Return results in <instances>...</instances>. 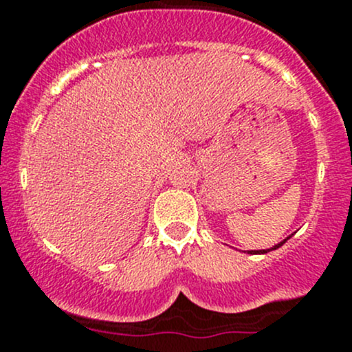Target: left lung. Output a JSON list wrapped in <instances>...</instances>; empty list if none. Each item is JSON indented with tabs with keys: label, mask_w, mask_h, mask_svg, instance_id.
Masks as SVG:
<instances>
[{
	"label": "left lung",
	"mask_w": 352,
	"mask_h": 352,
	"mask_svg": "<svg viewBox=\"0 0 352 352\" xmlns=\"http://www.w3.org/2000/svg\"><path fill=\"white\" fill-rule=\"evenodd\" d=\"M287 239H289V236H287ZM287 239H285V240H283V242H281V243L274 245V247H272V248H267V250H248V252H247V254H267V252H271V250H276V248H279V247H281V245H283V243H286V240H287Z\"/></svg>",
	"instance_id": "left-lung-1"
}]
</instances>
